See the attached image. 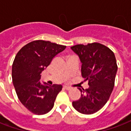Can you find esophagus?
<instances>
[{"mask_svg":"<svg viewBox=\"0 0 131 131\" xmlns=\"http://www.w3.org/2000/svg\"><path fill=\"white\" fill-rule=\"evenodd\" d=\"M64 88H65L66 90H68V91L69 90H71V87H69V86H68V85H64Z\"/></svg>","mask_w":131,"mask_h":131,"instance_id":"obj_1","label":"esophagus"}]
</instances>
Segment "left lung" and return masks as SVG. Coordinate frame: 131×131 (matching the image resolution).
Masks as SVG:
<instances>
[{
	"label": "left lung",
	"instance_id": "1",
	"mask_svg": "<svg viewBox=\"0 0 131 131\" xmlns=\"http://www.w3.org/2000/svg\"><path fill=\"white\" fill-rule=\"evenodd\" d=\"M71 49L79 57L81 75L89 85L85 90L79 88L82 94L72 105L79 112L92 114L104 107L112 94L118 68L115 55L99 43L79 44Z\"/></svg>",
	"mask_w": 131,
	"mask_h": 131
}]
</instances>
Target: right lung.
<instances>
[{"instance_id": "1", "label": "right lung", "mask_w": 131, "mask_h": 131, "mask_svg": "<svg viewBox=\"0 0 131 131\" xmlns=\"http://www.w3.org/2000/svg\"><path fill=\"white\" fill-rule=\"evenodd\" d=\"M65 48V46L38 40L22 47L16 54L12 67L13 85L19 100L31 112L45 114L54 106L62 85L41 83L40 74Z\"/></svg>"}]
</instances>
